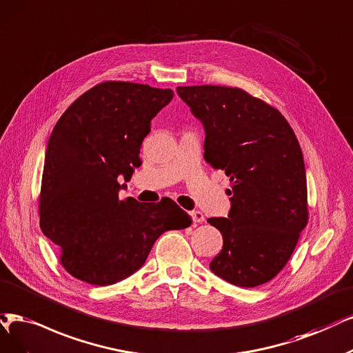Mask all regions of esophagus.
Listing matches in <instances>:
<instances>
[{
	"label": "esophagus",
	"instance_id": "1",
	"mask_svg": "<svg viewBox=\"0 0 353 353\" xmlns=\"http://www.w3.org/2000/svg\"><path fill=\"white\" fill-rule=\"evenodd\" d=\"M190 216L193 219V223H199L201 224V223H203V221H205V216H203V214L201 211H192Z\"/></svg>",
	"mask_w": 353,
	"mask_h": 353
}]
</instances>
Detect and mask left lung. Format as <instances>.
<instances>
[{
	"instance_id": "1",
	"label": "left lung",
	"mask_w": 353,
	"mask_h": 353,
	"mask_svg": "<svg viewBox=\"0 0 353 353\" xmlns=\"http://www.w3.org/2000/svg\"><path fill=\"white\" fill-rule=\"evenodd\" d=\"M205 130V160L230 177L231 210L208 223L223 234L210 269L253 288L288 263L308 219L303 151L285 117L245 91L221 85L177 87Z\"/></svg>"
}]
</instances>
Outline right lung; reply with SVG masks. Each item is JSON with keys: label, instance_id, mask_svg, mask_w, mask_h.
<instances>
[{"label": "right lung", "instance_id": "add662e5", "mask_svg": "<svg viewBox=\"0 0 353 353\" xmlns=\"http://www.w3.org/2000/svg\"><path fill=\"white\" fill-rule=\"evenodd\" d=\"M170 88L108 81L78 97L59 117L45 154L39 214L61 263L77 279L112 285L142 268L155 240L183 230L190 216L173 201L119 199L141 165L152 117L172 101Z\"/></svg>", "mask_w": 353, "mask_h": 353}]
</instances>
